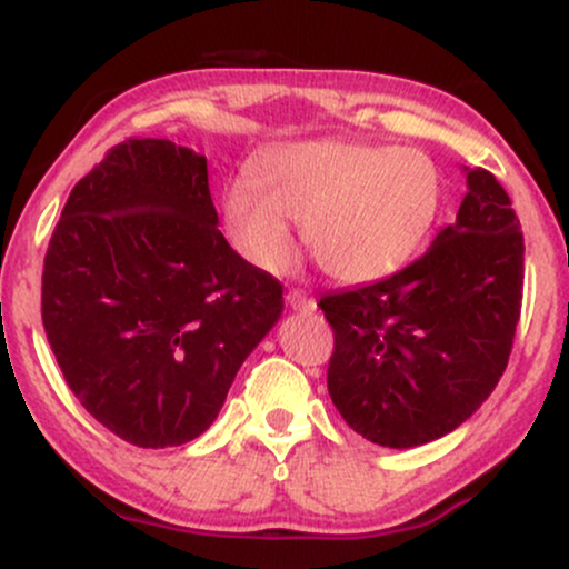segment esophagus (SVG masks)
Masks as SVG:
<instances>
[{
    "mask_svg": "<svg viewBox=\"0 0 569 569\" xmlns=\"http://www.w3.org/2000/svg\"><path fill=\"white\" fill-rule=\"evenodd\" d=\"M289 307H291L293 312H316L318 310L316 299L305 297V293H299V291H291L289 293Z\"/></svg>",
    "mask_w": 569,
    "mask_h": 569,
    "instance_id": "esophagus-1",
    "label": "esophagus"
}]
</instances>
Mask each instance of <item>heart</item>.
I'll return each mask as SVG.
<instances>
[{
	"mask_svg": "<svg viewBox=\"0 0 569 569\" xmlns=\"http://www.w3.org/2000/svg\"><path fill=\"white\" fill-rule=\"evenodd\" d=\"M443 176L420 149L305 141L253 166L224 192V221L248 262L286 270L293 224L339 283H377L420 251L439 219Z\"/></svg>",
	"mask_w": 569,
	"mask_h": 569,
	"instance_id": "heart-1",
	"label": "heart"
}]
</instances>
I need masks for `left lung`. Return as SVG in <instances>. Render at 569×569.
<instances>
[{
    "label": "left lung",
    "instance_id": "left-lung-1",
    "mask_svg": "<svg viewBox=\"0 0 569 569\" xmlns=\"http://www.w3.org/2000/svg\"><path fill=\"white\" fill-rule=\"evenodd\" d=\"M468 192L415 264L326 293L329 396L363 439L411 449L460 428L506 371L525 286V238L506 189L462 168Z\"/></svg>",
    "mask_w": 569,
    "mask_h": 569
}]
</instances>
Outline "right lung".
I'll use <instances>...</instances> for the list:
<instances>
[{"label":"right lung","mask_w":569,"mask_h":569,"mask_svg":"<svg viewBox=\"0 0 569 569\" xmlns=\"http://www.w3.org/2000/svg\"><path fill=\"white\" fill-rule=\"evenodd\" d=\"M280 312L278 280L219 232L206 154L128 139L71 189L42 323L71 393L120 439H198Z\"/></svg>","instance_id":"add662e5"}]
</instances>
